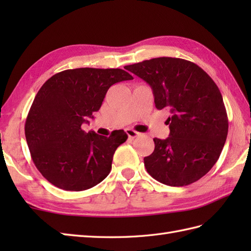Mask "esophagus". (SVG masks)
Wrapping results in <instances>:
<instances>
[{
    "mask_svg": "<svg viewBox=\"0 0 251 251\" xmlns=\"http://www.w3.org/2000/svg\"><path fill=\"white\" fill-rule=\"evenodd\" d=\"M126 134L128 135V137L131 138V139H134V138H136V137H138V136H140V132H138V131H136V130H134V129H131V128L126 129Z\"/></svg>",
    "mask_w": 251,
    "mask_h": 251,
    "instance_id": "obj_1",
    "label": "esophagus"
}]
</instances>
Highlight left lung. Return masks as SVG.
Wrapping results in <instances>:
<instances>
[{"instance_id": "obj_1", "label": "left lung", "mask_w": 251, "mask_h": 251, "mask_svg": "<svg viewBox=\"0 0 251 251\" xmlns=\"http://www.w3.org/2000/svg\"><path fill=\"white\" fill-rule=\"evenodd\" d=\"M150 85L156 109L168 108L167 139L154 138V151L143 158L158 182L183 186L209 172L226 140L228 121L216 83L194 62L159 57L125 67Z\"/></svg>"}]
</instances>
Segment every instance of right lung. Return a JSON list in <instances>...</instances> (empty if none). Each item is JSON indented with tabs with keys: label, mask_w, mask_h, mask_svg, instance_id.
<instances>
[{
	"label": "right lung",
	"mask_w": 251,
	"mask_h": 251,
	"mask_svg": "<svg viewBox=\"0 0 251 251\" xmlns=\"http://www.w3.org/2000/svg\"><path fill=\"white\" fill-rule=\"evenodd\" d=\"M132 78L122 69L78 68L57 73L43 84L26 116L25 134L32 161L49 182L66 191H83L110 174L126 132L104 137L86 132L82 124L100 109L112 85Z\"/></svg>",
	"instance_id": "1"
}]
</instances>
